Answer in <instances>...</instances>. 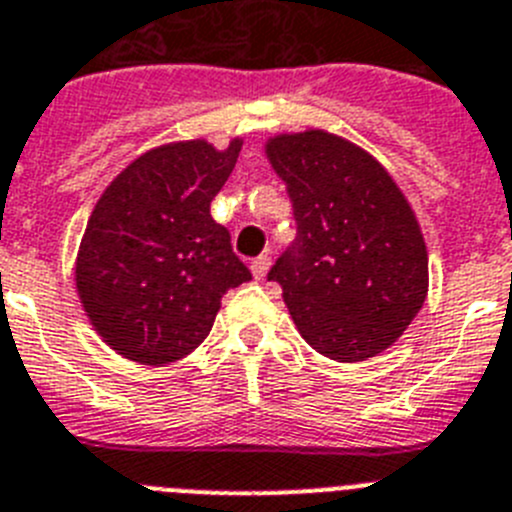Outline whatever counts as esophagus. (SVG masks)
I'll use <instances>...</instances> for the list:
<instances>
[{
	"label": "esophagus",
	"instance_id": "1",
	"mask_svg": "<svg viewBox=\"0 0 512 512\" xmlns=\"http://www.w3.org/2000/svg\"><path fill=\"white\" fill-rule=\"evenodd\" d=\"M250 270H252V275H255L257 280L265 278L267 270H270V255H260V257H255V260L250 262Z\"/></svg>",
	"mask_w": 512,
	"mask_h": 512
}]
</instances>
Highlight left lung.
I'll return each mask as SVG.
<instances>
[{"instance_id": "obj_1", "label": "left lung", "mask_w": 512, "mask_h": 512, "mask_svg": "<svg viewBox=\"0 0 512 512\" xmlns=\"http://www.w3.org/2000/svg\"><path fill=\"white\" fill-rule=\"evenodd\" d=\"M267 158L296 219L267 280L316 352L375 357L426 301L428 255L411 206L372 155L329 132L275 137Z\"/></svg>"}]
</instances>
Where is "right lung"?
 Returning a JSON list of instances; mask_svg holds the SVG:
<instances>
[{"mask_svg": "<svg viewBox=\"0 0 512 512\" xmlns=\"http://www.w3.org/2000/svg\"><path fill=\"white\" fill-rule=\"evenodd\" d=\"M242 142H176L119 173L78 250L76 288L101 339L142 365H168L209 336L227 290L252 280L211 201Z\"/></svg>", "mask_w": 512, "mask_h": 512, "instance_id": "obj_1", "label": "right lung"}]
</instances>
